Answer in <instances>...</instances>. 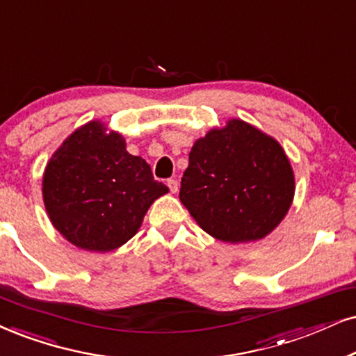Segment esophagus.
Here are the masks:
<instances>
[{
    "mask_svg": "<svg viewBox=\"0 0 356 356\" xmlns=\"http://www.w3.org/2000/svg\"><path fill=\"white\" fill-rule=\"evenodd\" d=\"M168 187H169V191L172 192V193H177V191H179V182L175 181V179H169V181H168Z\"/></svg>",
    "mask_w": 356,
    "mask_h": 356,
    "instance_id": "1",
    "label": "esophagus"
}]
</instances>
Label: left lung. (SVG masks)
<instances>
[{"instance_id":"1","label":"left lung","mask_w":356,"mask_h":356,"mask_svg":"<svg viewBox=\"0 0 356 356\" xmlns=\"http://www.w3.org/2000/svg\"><path fill=\"white\" fill-rule=\"evenodd\" d=\"M294 172L276 139L241 120L193 143L179 199L217 240L256 241L281 223L294 199Z\"/></svg>"}]
</instances>
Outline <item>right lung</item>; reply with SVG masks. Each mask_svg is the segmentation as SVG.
<instances>
[{"mask_svg":"<svg viewBox=\"0 0 356 356\" xmlns=\"http://www.w3.org/2000/svg\"><path fill=\"white\" fill-rule=\"evenodd\" d=\"M169 188L102 121L80 126L44 170L42 197L56 230L82 250L106 253L136 235L152 202Z\"/></svg>","mask_w":356,"mask_h":356,"instance_id":"add662e5","label":"right lung"}]
</instances>
